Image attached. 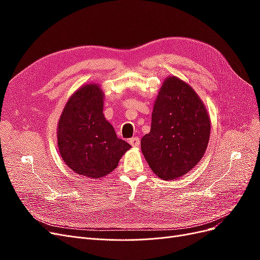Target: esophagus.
<instances>
[{
    "instance_id": "34e87169",
    "label": "esophagus",
    "mask_w": 260,
    "mask_h": 260,
    "mask_svg": "<svg viewBox=\"0 0 260 260\" xmlns=\"http://www.w3.org/2000/svg\"><path fill=\"white\" fill-rule=\"evenodd\" d=\"M128 142L130 143V145L131 146H133V147H138L139 145H140V138H138V137H135V138H131Z\"/></svg>"
}]
</instances>
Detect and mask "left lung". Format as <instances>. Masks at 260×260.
I'll return each mask as SVG.
<instances>
[{"mask_svg": "<svg viewBox=\"0 0 260 260\" xmlns=\"http://www.w3.org/2000/svg\"><path fill=\"white\" fill-rule=\"evenodd\" d=\"M210 137L207 109L192 86L176 76L165 79L154 102L151 131L141 140L148 166L162 180L191 171Z\"/></svg>", "mask_w": 260, "mask_h": 260, "instance_id": "obj_1", "label": "left lung"}]
</instances>
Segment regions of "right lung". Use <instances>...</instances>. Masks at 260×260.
Wrapping results in <instances>:
<instances>
[{"instance_id":"add662e5","label":"right lung","mask_w":260,"mask_h":260,"mask_svg":"<svg viewBox=\"0 0 260 260\" xmlns=\"http://www.w3.org/2000/svg\"><path fill=\"white\" fill-rule=\"evenodd\" d=\"M104 96L98 83L82 85L67 101L57 124L61 159L76 174L90 179L111 174L131 147L117 138L104 117Z\"/></svg>"}]
</instances>
